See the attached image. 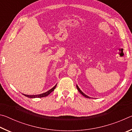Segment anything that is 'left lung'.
Here are the masks:
<instances>
[{"instance_id":"1","label":"left lung","mask_w":132,"mask_h":132,"mask_svg":"<svg viewBox=\"0 0 132 132\" xmlns=\"http://www.w3.org/2000/svg\"><path fill=\"white\" fill-rule=\"evenodd\" d=\"M76 87H77V90H78V91H79V92H80V93H81V94H82V95H83V96H84V97H86V98H90V97H88V95H86V94H84V93H82V91H81V90H80V89L79 88V87H78V86H77V85H76Z\"/></svg>"}]
</instances>
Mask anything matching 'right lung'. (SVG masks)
<instances>
[{
  "label": "right lung",
  "mask_w": 132,
  "mask_h": 132,
  "mask_svg": "<svg viewBox=\"0 0 132 132\" xmlns=\"http://www.w3.org/2000/svg\"><path fill=\"white\" fill-rule=\"evenodd\" d=\"M57 84H56L55 86L53 87V88H52L51 89V90H48V91H46L45 93H44L42 94H37V95H27V94H23L24 95H25L26 97H27L28 98H42V97H46V96H48L49 94H50L53 91H54L55 88H56V87Z\"/></svg>",
  "instance_id": "add662e5"
}]
</instances>
